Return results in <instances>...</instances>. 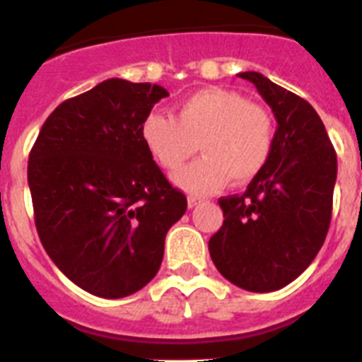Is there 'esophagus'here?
<instances>
[{"mask_svg":"<svg viewBox=\"0 0 362 362\" xmlns=\"http://www.w3.org/2000/svg\"><path fill=\"white\" fill-rule=\"evenodd\" d=\"M201 202H202V199H199V197H189V199H187V206L195 208L197 204H201Z\"/></svg>","mask_w":362,"mask_h":362,"instance_id":"34e87169","label":"esophagus"}]
</instances>
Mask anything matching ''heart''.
Segmentation results:
<instances>
[{
    "label": "heart",
    "instance_id": "1",
    "mask_svg": "<svg viewBox=\"0 0 362 362\" xmlns=\"http://www.w3.org/2000/svg\"><path fill=\"white\" fill-rule=\"evenodd\" d=\"M176 119L152 111L141 122V141L152 160L178 171L197 148L204 158L175 175L193 195H208L228 180L245 184L266 167L273 148V120L262 105L236 90L206 87L175 107Z\"/></svg>",
    "mask_w": 362,
    "mask_h": 362
}]
</instances>
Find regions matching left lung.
Returning a JSON list of instances; mask_svg holds the SVG:
<instances>
[{
  "instance_id": "8db88e82",
  "label": "left lung",
  "mask_w": 362,
  "mask_h": 362,
  "mask_svg": "<svg viewBox=\"0 0 362 362\" xmlns=\"http://www.w3.org/2000/svg\"><path fill=\"white\" fill-rule=\"evenodd\" d=\"M277 119L272 156L243 195L219 199L225 221L210 238L223 277L249 292H273L310 266L327 236L337 152L314 107L258 72H242Z\"/></svg>"
}]
</instances>
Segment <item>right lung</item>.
<instances>
[{
  "label": "right lung",
  "instance_id": "add662e5",
  "mask_svg": "<svg viewBox=\"0 0 362 362\" xmlns=\"http://www.w3.org/2000/svg\"><path fill=\"white\" fill-rule=\"evenodd\" d=\"M165 96L160 85L105 79L59 104L29 152L42 247L98 298H126L151 283L167 230L187 208L141 141V122Z\"/></svg>",
  "mask_w": 362,
  "mask_h": 362
}]
</instances>
